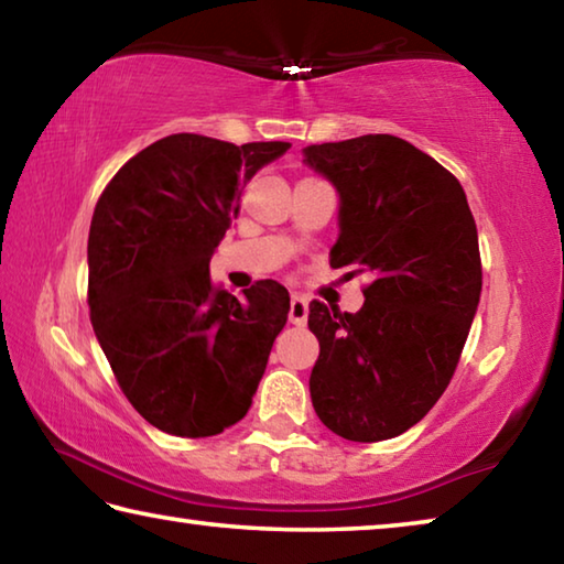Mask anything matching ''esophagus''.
<instances>
[{
  "instance_id": "esophagus-1",
  "label": "esophagus",
  "mask_w": 564,
  "mask_h": 564,
  "mask_svg": "<svg viewBox=\"0 0 564 564\" xmlns=\"http://www.w3.org/2000/svg\"><path fill=\"white\" fill-rule=\"evenodd\" d=\"M289 321L293 323V326H305V321H308V299H305V295H301V293L291 295Z\"/></svg>"
}]
</instances>
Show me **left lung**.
Here are the masks:
<instances>
[{
    "label": "left lung",
    "mask_w": 564,
    "mask_h": 564,
    "mask_svg": "<svg viewBox=\"0 0 564 564\" xmlns=\"http://www.w3.org/2000/svg\"><path fill=\"white\" fill-rule=\"evenodd\" d=\"M303 164L338 194L330 265L370 275L358 313L311 303L313 408L346 441H388L427 415L460 360L482 291L475 218L460 181L390 133L305 147Z\"/></svg>",
    "instance_id": "left-lung-1"
}]
</instances>
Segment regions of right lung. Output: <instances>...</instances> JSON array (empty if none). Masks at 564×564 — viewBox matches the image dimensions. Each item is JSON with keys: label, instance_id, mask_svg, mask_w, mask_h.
I'll use <instances>...</instances> for the list:
<instances>
[{"label": "right lung", "instance_id": "right-lung-1", "mask_svg": "<svg viewBox=\"0 0 564 564\" xmlns=\"http://www.w3.org/2000/svg\"><path fill=\"white\" fill-rule=\"evenodd\" d=\"M289 141L228 144L171 133L104 188L89 228V308L123 395L169 435L208 437L253 403L289 291H216L208 261L238 216L241 186Z\"/></svg>", "mask_w": 564, "mask_h": 564}]
</instances>
